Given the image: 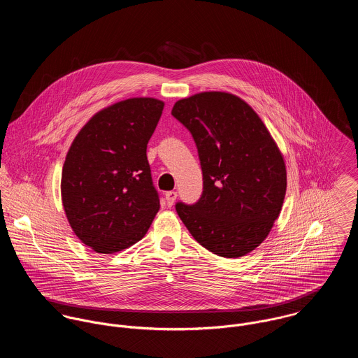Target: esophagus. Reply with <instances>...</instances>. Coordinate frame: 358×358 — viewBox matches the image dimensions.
<instances>
[{"mask_svg":"<svg viewBox=\"0 0 358 358\" xmlns=\"http://www.w3.org/2000/svg\"><path fill=\"white\" fill-rule=\"evenodd\" d=\"M176 197H178V193L176 192H166L165 193V201L168 206H172L176 201Z\"/></svg>","mask_w":358,"mask_h":358,"instance_id":"obj_1","label":"esophagus"}]
</instances>
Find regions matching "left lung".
I'll use <instances>...</instances> for the list:
<instances>
[{
	"label": "left lung",
	"instance_id": "obj_1",
	"mask_svg": "<svg viewBox=\"0 0 358 358\" xmlns=\"http://www.w3.org/2000/svg\"><path fill=\"white\" fill-rule=\"evenodd\" d=\"M193 135L204 192L176 204L190 234L208 251L241 257L256 250L280 216L287 192L281 150L255 110L237 95L206 91L173 104Z\"/></svg>",
	"mask_w": 358,
	"mask_h": 358
}]
</instances>
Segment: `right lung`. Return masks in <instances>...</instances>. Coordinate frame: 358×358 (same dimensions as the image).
<instances>
[{"mask_svg":"<svg viewBox=\"0 0 358 358\" xmlns=\"http://www.w3.org/2000/svg\"><path fill=\"white\" fill-rule=\"evenodd\" d=\"M164 110L155 98H129L95 113L74 138L62 169L66 217L98 254L145 237L159 210L146 149Z\"/></svg>","mask_w":358,"mask_h":358,"instance_id":"obj_1","label":"right lung"}]
</instances>
